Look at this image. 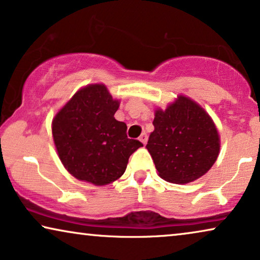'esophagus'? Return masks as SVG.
I'll return each mask as SVG.
<instances>
[{"instance_id":"1","label":"esophagus","mask_w":260,"mask_h":260,"mask_svg":"<svg viewBox=\"0 0 260 260\" xmlns=\"http://www.w3.org/2000/svg\"><path fill=\"white\" fill-rule=\"evenodd\" d=\"M140 141L142 142V143H143V144H145V143H147V141H148V135L147 134H145V133H143V134H142L141 135V136H140Z\"/></svg>"}]
</instances>
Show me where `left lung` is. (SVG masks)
<instances>
[{
	"label": "left lung",
	"mask_w": 260,
	"mask_h": 260,
	"mask_svg": "<svg viewBox=\"0 0 260 260\" xmlns=\"http://www.w3.org/2000/svg\"><path fill=\"white\" fill-rule=\"evenodd\" d=\"M148 151L159 177L183 184L205 175L218 158L220 138L215 124L198 103L179 95L163 111H155Z\"/></svg>",
	"instance_id": "left-lung-1"
}]
</instances>
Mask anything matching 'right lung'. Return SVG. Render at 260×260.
I'll return each mask as SVG.
<instances>
[{"label":"right lung","mask_w":260,"mask_h":260,"mask_svg":"<svg viewBox=\"0 0 260 260\" xmlns=\"http://www.w3.org/2000/svg\"><path fill=\"white\" fill-rule=\"evenodd\" d=\"M119 102L103 84L80 88L56 113L52 134L59 158L71 175L95 186L119 179L130 155L143 147L126 136L115 113Z\"/></svg>","instance_id":"obj_1"}]
</instances>
